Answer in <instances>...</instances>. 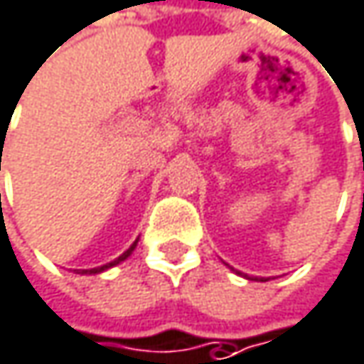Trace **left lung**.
<instances>
[{"label":"left lung","mask_w":364,"mask_h":364,"mask_svg":"<svg viewBox=\"0 0 364 364\" xmlns=\"http://www.w3.org/2000/svg\"><path fill=\"white\" fill-rule=\"evenodd\" d=\"M261 282H265V279H261Z\"/></svg>","instance_id":"1"}]
</instances>
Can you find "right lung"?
Returning a JSON list of instances; mask_svg holds the SVG:
<instances>
[{
    "label": "right lung",
    "instance_id": "add662e5",
    "mask_svg": "<svg viewBox=\"0 0 364 364\" xmlns=\"http://www.w3.org/2000/svg\"><path fill=\"white\" fill-rule=\"evenodd\" d=\"M135 246H137V240L131 244V248L127 250V252H122L116 261H112V263H107V265H101V267H95V269H82V272H78V273H89V275H92V273H101V272H105V269H109V267H114V265H118V263H122V261H127L129 257H131V252L135 250Z\"/></svg>",
    "mask_w": 364,
    "mask_h": 364
}]
</instances>
